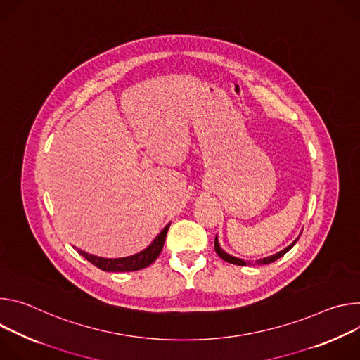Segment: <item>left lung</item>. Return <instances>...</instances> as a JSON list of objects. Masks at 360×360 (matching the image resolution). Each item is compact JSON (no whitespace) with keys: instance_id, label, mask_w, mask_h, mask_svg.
<instances>
[{"instance_id":"left-lung-1","label":"left lung","mask_w":360,"mask_h":360,"mask_svg":"<svg viewBox=\"0 0 360 360\" xmlns=\"http://www.w3.org/2000/svg\"><path fill=\"white\" fill-rule=\"evenodd\" d=\"M299 240V237L296 238V240L290 245V246H288L285 250H282V252H278V253H276V255H273V256H270V257H264V259H262V260H256V262H246V260H242V259H237V257H233V256H230V255H227L224 250H221V248H220V245H219V240H217V236H216V238H214V249H216V253L224 260V262H227V263H231V264H237V266H252V264H269V263H273L274 260H277V259H281L283 255H286L295 245H296V242Z\"/></svg>"}]
</instances>
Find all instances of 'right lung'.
<instances>
[{
    "instance_id": "add662e5",
    "label": "right lung",
    "mask_w": 360,
    "mask_h": 360,
    "mask_svg": "<svg viewBox=\"0 0 360 360\" xmlns=\"http://www.w3.org/2000/svg\"><path fill=\"white\" fill-rule=\"evenodd\" d=\"M169 227H170V223L162 230V233H160L154 238L153 243L147 249H144L143 252H140L134 256L122 257V259H104V257H97V256L89 255L83 250H77V252L83 257H86L90 263H93L96 267H98L104 271H136V270L150 266L158 257V255L162 253Z\"/></svg>"
}]
</instances>
